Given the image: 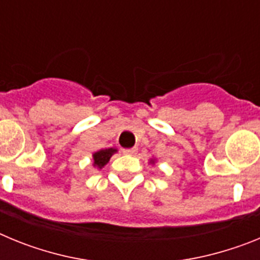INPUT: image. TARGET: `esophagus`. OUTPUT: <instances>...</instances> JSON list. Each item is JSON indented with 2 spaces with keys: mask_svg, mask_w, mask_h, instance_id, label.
<instances>
[{
  "mask_svg": "<svg viewBox=\"0 0 260 260\" xmlns=\"http://www.w3.org/2000/svg\"><path fill=\"white\" fill-rule=\"evenodd\" d=\"M138 152V148H135V147H133V148H126V150H123V153H126V155H137Z\"/></svg>",
  "mask_w": 260,
  "mask_h": 260,
  "instance_id": "obj_1",
  "label": "esophagus"
}]
</instances>
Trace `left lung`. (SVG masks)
<instances>
[{"instance_id":"8db88e82","label":"left lung","mask_w":260,"mask_h":260,"mask_svg":"<svg viewBox=\"0 0 260 260\" xmlns=\"http://www.w3.org/2000/svg\"><path fill=\"white\" fill-rule=\"evenodd\" d=\"M151 162H152V164H153V162H155V160H151Z\"/></svg>"}]
</instances>
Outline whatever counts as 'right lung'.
<instances>
[{
  "instance_id": "right-lung-1",
  "label": "right lung",
  "mask_w": 260,
  "mask_h": 260,
  "mask_svg": "<svg viewBox=\"0 0 260 260\" xmlns=\"http://www.w3.org/2000/svg\"><path fill=\"white\" fill-rule=\"evenodd\" d=\"M117 152L116 148H105V150H100L92 155L93 157V167H98L102 169L104 165L108 164L110 157Z\"/></svg>"
}]
</instances>
